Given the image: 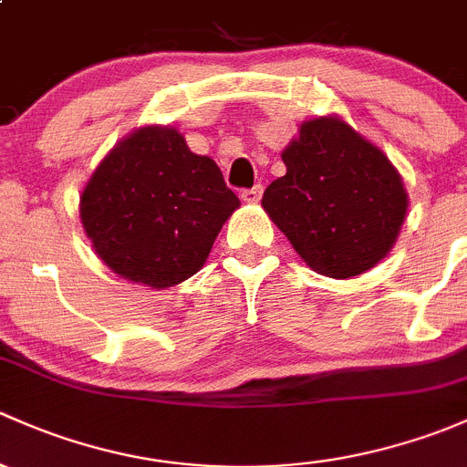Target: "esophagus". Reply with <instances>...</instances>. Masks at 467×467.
Listing matches in <instances>:
<instances>
[{"mask_svg": "<svg viewBox=\"0 0 467 467\" xmlns=\"http://www.w3.org/2000/svg\"><path fill=\"white\" fill-rule=\"evenodd\" d=\"M261 195H263V186H261V184L252 186V189L240 191V198L247 202V204H256V202L261 200Z\"/></svg>", "mask_w": 467, "mask_h": 467, "instance_id": "obj_1", "label": "esophagus"}]
</instances>
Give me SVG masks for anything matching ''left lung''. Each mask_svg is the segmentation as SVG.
<instances>
[{"label":"left lung","instance_id":"left-lung-1","mask_svg":"<svg viewBox=\"0 0 467 467\" xmlns=\"http://www.w3.org/2000/svg\"><path fill=\"white\" fill-rule=\"evenodd\" d=\"M281 157L287 171L265 189L263 209L307 267L330 278L376 267L410 204L389 157L339 117L301 123Z\"/></svg>","mask_w":467,"mask_h":467}]
</instances>
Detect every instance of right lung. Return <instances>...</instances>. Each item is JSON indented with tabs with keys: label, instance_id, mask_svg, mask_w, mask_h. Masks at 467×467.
<instances>
[{
	"label": "right lung",
	"instance_id": "1",
	"mask_svg": "<svg viewBox=\"0 0 467 467\" xmlns=\"http://www.w3.org/2000/svg\"><path fill=\"white\" fill-rule=\"evenodd\" d=\"M240 206L211 157L175 128L134 130L99 163L80 195V220L112 272L152 290L200 272Z\"/></svg>",
	"mask_w": 467,
	"mask_h": 467
}]
</instances>
